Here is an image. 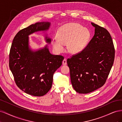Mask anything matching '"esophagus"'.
<instances>
[{
    "label": "esophagus",
    "instance_id": "obj_1",
    "mask_svg": "<svg viewBox=\"0 0 122 122\" xmlns=\"http://www.w3.org/2000/svg\"><path fill=\"white\" fill-rule=\"evenodd\" d=\"M67 60H66V58H65L64 60L62 61V65H67Z\"/></svg>",
    "mask_w": 122,
    "mask_h": 122
}]
</instances>
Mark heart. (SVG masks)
Segmentation results:
<instances>
[{"instance_id":"1","label":"heart","mask_w":122,"mask_h":122,"mask_svg":"<svg viewBox=\"0 0 122 122\" xmlns=\"http://www.w3.org/2000/svg\"><path fill=\"white\" fill-rule=\"evenodd\" d=\"M91 37L88 29L83 28L77 23H68L58 28L57 37L51 41L53 48L55 52L60 53L65 50V45H68L69 52L73 54L80 53L89 43Z\"/></svg>"}]
</instances>
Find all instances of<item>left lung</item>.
<instances>
[{
  "label": "left lung",
  "mask_w": 122,
  "mask_h": 122,
  "mask_svg": "<svg viewBox=\"0 0 122 122\" xmlns=\"http://www.w3.org/2000/svg\"><path fill=\"white\" fill-rule=\"evenodd\" d=\"M95 35L80 53L68 58L70 77L74 89L79 94H87L104 85L114 59L112 38L106 29L91 23Z\"/></svg>",
  "instance_id": "8db88e82"
}]
</instances>
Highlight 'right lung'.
<instances>
[{
    "label": "right lung",
    "instance_id": "add662e5",
    "mask_svg": "<svg viewBox=\"0 0 122 122\" xmlns=\"http://www.w3.org/2000/svg\"><path fill=\"white\" fill-rule=\"evenodd\" d=\"M49 22L31 24L21 29L15 36L9 54V67L17 86L25 93L34 96H42L52 86L55 71L62 65L64 57L51 54L46 45L34 51L29 47L28 36L39 31L48 30ZM46 42L51 39L46 36Z\"/></svg>",
    "mask_w": 122,
    "mask_h": 122
}]
</instances>
